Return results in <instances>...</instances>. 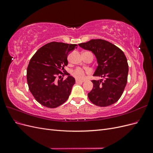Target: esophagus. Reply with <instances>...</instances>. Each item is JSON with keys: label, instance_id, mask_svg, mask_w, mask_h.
I'll return each mask as SVG.
<instances>
[{"label": "esophagus", "instance_id": "1", "mask_svg": "<svg viewBox=\"0 0 153 153\" xmlns=\"http://www.w3.org/2000/svg\"><path fill=\"white\" fill-rule=\"evenodd\" d=\"M84 81H82V80H76V83L77 84H79V83H83Z\"/></svg>", "mask_w": 153, "mask_h": 153}]
</instances>
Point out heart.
I'll return each mask as SVG.
<instances>
[{
	"mask_svg": "<svg viewBox=\"0 0 153 153\" xmlns=\"http://www.w3.org/2000/svg\"><path fill=\"white\" fill-rule=\"evenodd\" d=\"M73 75L78 80H83L85 76L84 71L80 68L76 69L73 72Z\"/></svg>",
	"mask_w": 153,
	"mask_h": 153,
	"instance_id": "1",
	"label": "heart"
}]
</instances>
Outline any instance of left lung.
I'll return each mask as SVG.
<instances>
[{
    "label": "left lung",
    "mask_w": 153,
    "mask_h": 153,
    "mask_svg": "<svg viewBox=\"0 0 153 153\" xmlns=\"http://www.w3.org/2000/svg\"><path fill=\"white\" fill-rule=\"evenodd\" d=\"M84 50L91 51L96 58L98 66L93 76L104 78L92 80L93 88L88 93L92 103L107 106L119 100L126 85L128 64L123 51L103 39H91L78 44Z\"/></svg>",
    "instance_id": "1"
}]
</instances>
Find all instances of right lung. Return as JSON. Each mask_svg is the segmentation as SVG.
Listing matches in <instances>:
<instances>
[{
    "label": "right lung",
    "instance_id": "add662e5",
    "mask_svg": "<svg viewBox=\"0 0 153 153\" xmlns=\"http://www.w3.org/2000/svg\"><path fill=\"white\" fill-rule=\"evenodd\" d=\"M77 48L75 44L51 42L40 48L32 56L27 69L29 90L36 100L46 107L55 108L64 103L71 94L75 79L61 74L67 66L68 54Z\"/></svg>",
    "mask_w": 153,
    "mask_h": 153
}]
</instances>
